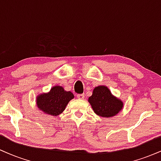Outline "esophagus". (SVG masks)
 Masks as SVG:
<instances>
[{
  "label": "esophagus",
  "mask_w": 161,
  "mask_h": 161,
  "mask_svg": "<svg viewBox=\"0 0 161 161\" xmlns=\"http://www.w3.org/2000/svg\"><path fill=\"white\" fill-rule=\"evenodd\" d=\"M76 97H78L79 99H84L85 95H83V94H79V95H76Z\"/></svg>",
  "instance_id": "1"
}]
</instances>
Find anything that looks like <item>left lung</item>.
Returning <instances> with one entry per match:
<instances>
[{
    "instance_id": "left-lung-1",
    "label": "left lung",
    "mask_w": 161,
    "mask_h": 161,
    "mask_svg": "<svg viewBox=\"0 0 161 161\" xmlns=\"http://www.w3.org/2000/svg\"><path fill=\"white\" fill-rule=\"evenodd\" d=\"M88 102L97 115L107 118L116 115L123 107V101L113 95L104 86L94 88L92 95L88 97Z\"/></svg>"
}]
</instances>
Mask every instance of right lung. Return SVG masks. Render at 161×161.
Masks as SVG:
<instances>
[{
  "label": "right lung",
  "instance_id": "obj_1",
  "mask_svg": "<svg viewBox=\"0 0 161 161\" xmlns=\"http://www.w3.org/2000/svg\"><path fill=\"white\" fill-rule=\"evenodd\" d=\"M74 97L71 92H66L62 86L51 88L48 93L41 94L37 97L36 104L39 110L47 115L57 116L65 110L66 105Z\"/></svg>",
  "mask_w": 161,
  "mask_h": 161
}]
</instances>
